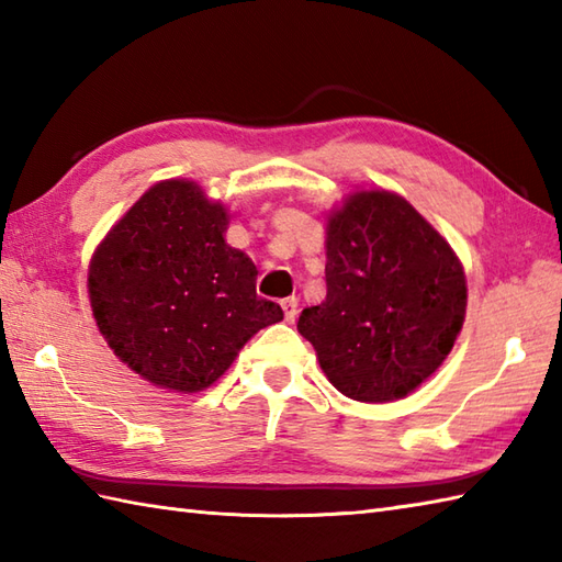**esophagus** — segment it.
I'll return each instance as SVG.
<instances>
[{
  "instance_id": "1",
  "label": "esophagus",
  "mask_w": 562,
  "mask_h": 562,
  "mask_svg": "<svg viewBox=\"0 0 562 562\" xmlns=\"http://www.w3.org/2000/svg\"><path fill=\"white\" fill-rule=\"evenodd\" d=\"M282 312H284V318H288V321L296 318V300H294V296L282 300Z\"/></svg>"
}]
</instances>
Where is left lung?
I'll use <instances>...</instances> for the list:
<instances>
[{
    "label": "left lung",
    "instance_id": "left-lung-1",
    "mask_svg": "<svg viewBox=\"0 0 562 562\" xmlns=\"http://www.w3.org/2000/svg\"><path fill=\"white\" fill-rule=\"evenodd\" d=\"M465 314L451 246L403 198L357 193L330 214L326 302L300 316L321 369L348 398H403L435 374Z\"/></svg>",
    "mask_w": 562,
    "mask_h": 562
}]
</instances>
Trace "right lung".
I'll return each mask as SVG.
<instances>
[{
    "mask_svg": "<svg viewBox=\"0 0 562 562\" xmlns=\"http://www.w3.org/2000/svg\"><path fill=\"white\" fill-rule=\"evenodd\" d=\"M226 212L188 181L149 188L103 238L89 268L93 318L139 376L193 393L246 340L282 321L256 294V266L224 241Z\"/></svg>",
    "mask_w": 562,
    "mask_h": 562,
    "instance_id": "add662e5",
    "label": "right lung"
}]
</instances>
